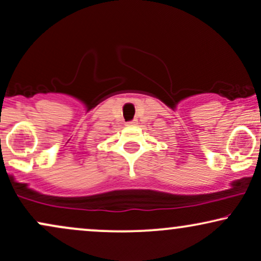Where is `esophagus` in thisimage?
Returning <instances> with one entry per match:
<instances>
[{"label":"esophagus","mask_w":261,"mask_h":261,"mask_svg":"<svg viewBox=\"0 0 261 261\" xmlns=\"http://www.w3.org/2000/svg\"><path fill=\"white\" fill-rule=\"evenodd\" d=\"M137 124V120H133V121H128L126 122V126H134V125Z\"/></svg>","instance_id":"1"}]
</instances>
